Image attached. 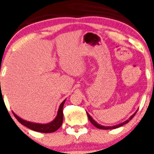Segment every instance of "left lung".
<instances>
[{"mask_svg": "<svg viewBox=\"0 0 154 154\" xmlns=\"http://www.w3.org/2000/svg\"><path fill=\"white\" fill-rule=\"evenodd\" d=\"M136 113H137V112H136L134 114H133V115H132L131 116H130V119H127V120L125 121V122H123V123H119V124L116 125V126H102V125H99V123H96V121L94 120V119H92V117H91L90 115H89V114L88 113V112H87V116H88V118H89V121H90V122H91V123H92V124H93L94 126H96V127H97L98 129H101V130H112V129H116V128L120 127V126H123V125L126 124V123H129V122H130V120H131V119L133 118V116H134L136 115Z\"/></svg>", "mask_w": 154, "mask_h": 154, "instance_id": "left-lung-1", "label": "left lung"}]
</instances>
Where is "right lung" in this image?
Masks as SVG:
<instances>
[{
  "instance_id": "right-lung-1",
  "label": "right lung",
  "mask_w": 154,
  "mask_h": 154,
  "mask_svg": "<svg viewBox=\"0 0 154 154\" xmlns=\"http://www.w3.org/2000/svg\"><path fill=\"white\" fill-rule=\"evenodd\" d=\"M65 99L61 103L59 109H58V114H57L56 117L52 122L49 123H46V124H40V123H31L28 121L24 120V119H21L16 115L15 113H14V116H15L16 119H17L19 123H21V124L25 126L26 127L29 128L31 130H34V131L41 132V133H53V132L56 131L59 127L62 125V122H63V106L65 104Z\"/></svg>"
}]
</instances>
